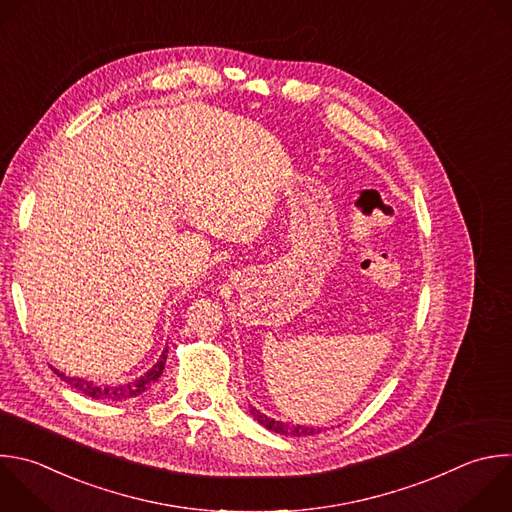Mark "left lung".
Listing matches in <instances>:
<instances>
[{"label": "left lung", "mask_w": 512, "mask_h": 512, "mask_svg": "<svg viewBox=\"0 0 512 512\" xmlns=\"http://www.w3.org/2000/svg\"><path fill=\"white\" fill-rule=\"evenodd\" d=\"M251 414L253 418L265 426L267 430H273L277 434H283V436H313V434H319L321 430L319 428H309V426H299V424H287V422H281V420H275L263 412H259L257 408H251Z\"/></svg>", "instance_id": "obj_1"}]
</instances>
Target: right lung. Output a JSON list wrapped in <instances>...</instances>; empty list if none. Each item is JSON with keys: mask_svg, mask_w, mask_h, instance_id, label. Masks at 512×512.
Instances as JSON below:
<instances>
[{"mask_svg": "<svg viewBox=\"0 0 512 512\" xmlns=\"http://www.w3.org/2000/svg\"><path fill=\"white\" fill-rule=\"evenodd\" d=\"M166 352L164 350L158 358V362L142 376H138L136 380H130L126 384H120V386H106V384H94V382H88V380H82V378H70L66 374H62L60 370L52 368L66 384H70L72 388H76L78 392L94 398V400H110V402H120V400H128V398H136L140 396L142 392H146L160 376H162V370H164V364H166Z\"/></svg>", "mask_w": 512, "mask_h": 512, "instance_id": "1", "label": "right lung"}]
</instances>
